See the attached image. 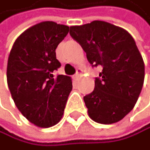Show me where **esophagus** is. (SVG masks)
Listing matches in <instances>:
<instances>
[{"label":"esophagus","mask_w":150,"mask_h":150,"mask_svg":"<svg viewBox=\"0 0 150 150\" xmlns=\"http://www.w3.org/2000/svg\"><path fill=\"white\" fill-rule=\"evenodd\" d=\"M82 73H83V70H82L81 68H78V69H77V73L74 76V79H76H76L81 76V74H82Z\"/></svg>","instance_id":"1"}]
</instances>
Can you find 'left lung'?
<instances>
[{"label":"left lung","mask_w":150,"mask_h":150,"mask_svg":"<svg viewBox=\"0 0 150 150\" xmlns=\"http://www.w3.org/2000/svg\"><path fill=\"white\" fill-rule=\"evenodd\" d=\"M70 34L91 64L103 66L94 91L84 97L88 117L101 124L121 120L134 107L144 84L145 64L134 39L126 30L102 20L71 26Z\"/></svg>","instance_id":"8db88e82"}]
</instances>
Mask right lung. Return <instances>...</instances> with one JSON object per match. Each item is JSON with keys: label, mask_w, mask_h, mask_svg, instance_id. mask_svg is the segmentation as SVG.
I'll use <instances>...</instances> for the list:
<instances>
[{"label": "right lung", "mask_w": 150, "mask_h": 150, "mask_svg": "<svg viewBox=\"0 0 150 150\" xmlns=\"http://www.w3.org/2000/svg\"><path fill=\"white\" fill-rule=\"evenodd\" d=\"M69 33L66 25L43 21L21 33L7 62V84L18 109L35 126L49 128L62 120L73 88L72 78L53 76L60 63L56 48Z\"/></svg>", "instance_id": "obj_1"}]
</instances>
